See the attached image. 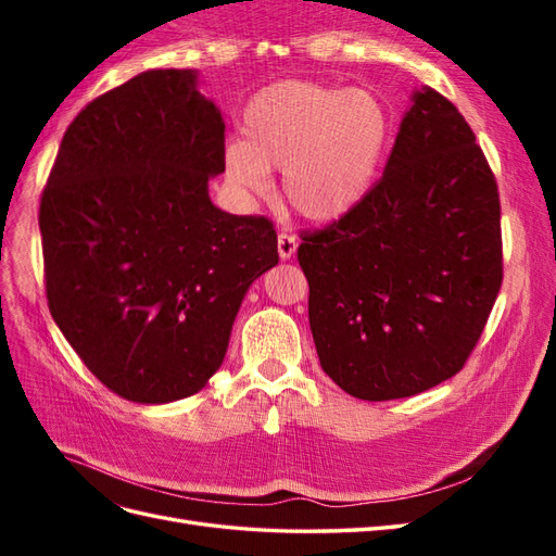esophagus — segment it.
<instances>
[{
  "instance_id": "1",
  "label": "esophagus",
  "mask_w": 556,
  "mask_h": 556,
  "mask_svg": "<svg viewBox=\"0 0 556 556\" xmlns=\"http://www.w3.org/2000/svg\"><path fill=\"white\" fill-rule=\"evenodd\" d=\"M296 245H299V241H296L294 233H290V231H280L278 233V255H280L282 262H288L294 255Z\"/></svg>"
}]
</instances>
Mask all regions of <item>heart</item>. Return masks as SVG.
<instances>
[{
    "label": "heart",
    "mask_w": 556,
    "mask_h": 556,
    "mask_svg": "<svg viewBox=\"0 0 556 556\" xmlns=\"http://www.w3.org/2000/svg\"><path fill=\"white\" fill-rule=\"evenodd\" d=\"M243 137L223 150L225 180L241 199L271 190L282 169L288 206L315 225L341 220L378 174L390 121L380 99L313 80H282L250 99Z\"/></svg>",
    "instance_id": "1"
}]
</instances>
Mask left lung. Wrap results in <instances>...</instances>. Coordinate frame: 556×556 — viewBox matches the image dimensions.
Returning <instances> with one entry per match:
<instances>
[{
    "label": "left lung",
    "mask_w": 556,
    "mask_h": 556,
    "mask_svg": "<svg viewBox=\"0 0 556 556\" xmlns=\"http://www.w3.org/2000/svg\"><path fill=\"white\" fill-rule=\"evenodd\" d=\"M323 371L350 396L390 401L462 371L503 280L501 204L476 134L425 86L382 178L333 225L301 233Z\"/></svg>",
    "instance_id": "8db88e82"
}]
</instances>
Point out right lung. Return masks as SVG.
I'll return each instance as SVG.
<instances>
[{
	"mask_svg": "<svg viewBox=\"0 0 556 556\" xmlns=\"http://www.w3.org/2000/svg\"><path fill=\"white\" fill-rule=\"evenodd\" d=\"M223 150V113L192 70L134 76L62 137L39 208L48 308L127 401L197 394L248 288L278 264L271 220L213 206Z\"/></svg>",
	"mask_w": 556,
	"mask_h": 556,
	"instance_id": "obj_1",
	"label": "right lung"
}]
</instances>
